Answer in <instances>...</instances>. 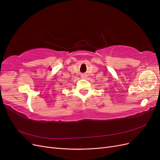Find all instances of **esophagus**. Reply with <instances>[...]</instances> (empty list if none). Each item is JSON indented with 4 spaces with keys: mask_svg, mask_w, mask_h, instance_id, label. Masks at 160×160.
Wrapping results in <instances>:
<instances>
[{
    "mask_svg": "<svg viewBox=\"0 0 160 160\" xmlns=\"http://www.w3.org/2000/svg\"><path fill=\"white\" fill-rule=\"evenodd\" d=\"M88 75H87L86 74H85V73H83V74H81V79H87V77Z\"/></svg>",
    "mask_w": 160,
    "mask_h": 160,
    "instance_id": "esophagus-1",
    "label": "esophagus"
}]
</instances>
